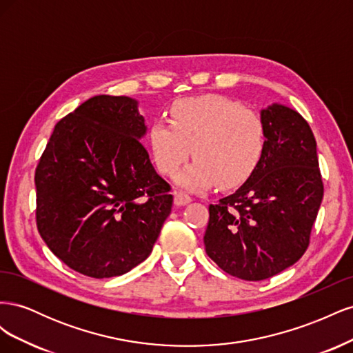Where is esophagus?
<instances>
[{
	"mask_svg": "<svg viewBox=\"0 0 353 353\" xmlns=\"http://www.w3.org/2000/svg\"><path fill=\"white\" fill-rule=\"evenodd\" d=\"M174 201L176 206H184L191 201V197L187 193H184V191H176L174 194Z\"/></svg>",
	"mask_w": 353,
	"mask_h": 353,
	"instance_id": "34e87169",
	"label": "esophagus"
}]
</instances>
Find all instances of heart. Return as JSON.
I'll list each match as a JSON object with an SVG mask.
<instances>
[{"label": "heart", "instance_id": "b5f03b06", "mask_svg": "<svg viewBox=\"0 0 353 353\" xmlns=\"http://www.w3.org/2000/svg\"><path fill=\"white\" fill-rule=\"evenodd\" d=\"M170 123L154 121L148 144L159 170L175 175L193 147L196 160L178 175L190 190L213 184L230 188L243 184L259 166L266 150V126L259 113L223 95H199L175 101Z\"/></svg>", "mask_w": 353, "mask_h": 353}]
</instances>
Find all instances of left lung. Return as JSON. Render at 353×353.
<instances>
[{
  "instance_id": "left-lung-1",
  "label": "left lung",
  "mask_w": 353,
  "mask_h": 353,
  "mask_svg": "<svg viewBox=\"0 0 353 353\" xmlns=\"http://www.w3.org/2000/svg\"><path fill=\"white\" fill-rule=\"evenodd\" d=\"M261 116V163L236 193L209 206L203 239L209 258L245 281L270 279L302 258L324 194L311 126L283 104Z\"/></svg>"
}]
</instances>
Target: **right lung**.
Segmentation results:
<instances>
[{
  "label": "right lung",
  "mask_w": 353,
  "mask_h": 353,
  "mask_svg": "<svg viewBox=\"0 0 353 353\" xmlns=\"http://www.w3.org/2000/svg\"><path fill=\"white\" fill-rule=\"evenodd\" d=\"M138 101L95 95L54 126L35 170L37 227L69 268L91 279L131 271L172 209L140 138Z\"/></svg>",
  "instance_id": "right-lung-1"
}]
</instances>
